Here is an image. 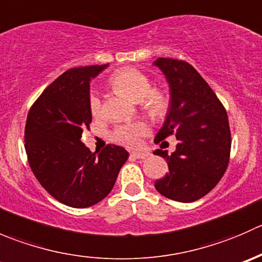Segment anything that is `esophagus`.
I'll list each match as a JSON object with an SVG mask.
<instances>
[{
  "label": "esophagus",
  "mask_w": 262,
  "mask_h": 262,
  "mask_svg": "<svg viewBox=\"0 0 262 262\" xmlns=\"http://www.w3.org/2000/svg\"><path fill=\"white\" fill-rule=\"evenodd\" d=\"M132 156L136 158H139V160H144V158H147L149 156V153L146 152V150H134V152H132Z\"/></svg>",
  "instance_id": "1"
}]
</instances>
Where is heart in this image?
<instances>
[{
    "instance_id": "heart-1",
    "label": "heart",
    "mask_w": 262,
    "mask_h": 262,
    "mask_svg": "<svg viewBox=\"0 0 262 262\" xmlns=\"http://www.w3.org/2000/svg\"><path fill=\"white\" fill-rule=\"evenodd\" d=\"M110 84L119 94H123L141 104V107L148 115L156 120L166 118L171 107V96L166 90L153 87L149 77L137 68H121L113 73ZM90 112L94 118L104 114L102 102L99 95L90 96ZM149 133V126L144 121L119 124L113 130L112 139L115 143L125 147H138L142 138Z\"/></svg>"
}]
</instances>
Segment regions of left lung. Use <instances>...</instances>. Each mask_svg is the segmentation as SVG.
<instances>
[{
    "instance_id": "8db88e82",
    "label": "left lung",
    "mask_w": 262,
    "mask_h": 262,
    "mask_svg": "<svg viewBox=\"0 0 262 262\" xmlns=\"http://www.w3.org/2000/svg\"><path fill=\"white\" fill-rule=\"evenodd\" d=\"M155 66L165 73L171 92L170 112L155 142L170 136L179 141L171 156L167 150H155L168 163V173L156 180L155 187L168 199L191 203L214 189L228 167L232 143L228 115L191 64L158 58Z\"/></svg>"
}]
</instances>
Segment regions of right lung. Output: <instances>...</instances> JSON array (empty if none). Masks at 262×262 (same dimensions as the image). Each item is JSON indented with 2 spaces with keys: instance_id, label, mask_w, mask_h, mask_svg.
<instances>
[{
  "instance_id": "right-lung-1",
  "label": "right lung",
  "mask_w": 262,
  "mask_h": 262,
  "mask_svg": "<svg viewBox=\"0 0 262 262\" xmlns=\"http://www.w3.org/2000/svg\"><path fill=\"white\" fill-rule=\"evenodd\" d=\"M107 64L71 68L31 105L25 124V150L34 176L62 204L87 208L114 186L129 153L107 144L99 156L81 142L90 129V81Z\"/></svg>"
}]
</instances>
